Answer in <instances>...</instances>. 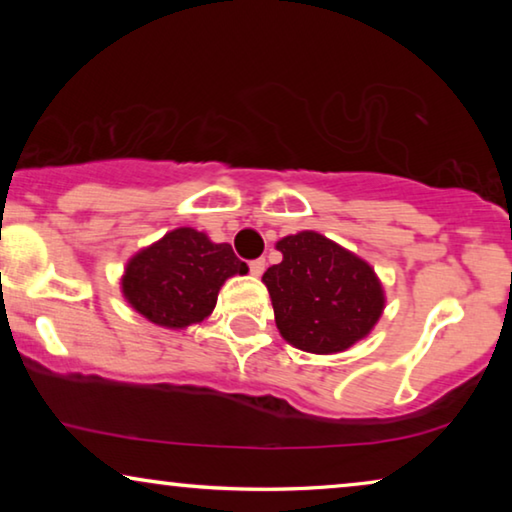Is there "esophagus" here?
<instances>
[{
	"label": "esophagus",
	"instance_id": "1",
	"mask_svg": "<svg viewBox=\"0 0 512 512\" xmlns=\"http://www.w3.org/2000/svg\"><path fill=\"white\" fill-rule=\"evenodd\" d=\"M249 270H251V275L261 277L263 270H265V258H256V261H251L249 263Z\"/></svg>",
	"mask_w": 512,
	"mask_h": 512
}]
</instances>
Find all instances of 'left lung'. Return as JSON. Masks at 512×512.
<instances>
[{"label":"left lung","instance_id":"obj_1","mask_svg":"<svg viewBox=\"0 0 512 512\" xmlns=\"http://www.w3.org/2000/svg\"><path fill=\"white\" fill-rule=\"evenodd\" d=\"M282 263L265 270L279 333L312 354L345 352L373 331L384 310L375 270L328 237L303 230L277 242Z\"/></svg>","mask_w":512,"mask_h":512}]
</instances>
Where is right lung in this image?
I'll return each mask as SVG.
<instances>
[{"instance_id": "right-lung-1", "label": "right lung", "mask_w": 512, "mask_h": 512, "mask_svg": "<svg viewBox=\"0 0 512 512\" xmlns=\"http://www.w3.org/2000/svg\"><path fill=\"white\" fill-rule=\"evenodd\" d=\"M230 244H216L193 228H177L125 265L123 296L153 324L186 328L212 314L228 277L247 275Z\"/></svg>"}]
</instances>
